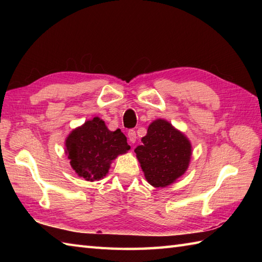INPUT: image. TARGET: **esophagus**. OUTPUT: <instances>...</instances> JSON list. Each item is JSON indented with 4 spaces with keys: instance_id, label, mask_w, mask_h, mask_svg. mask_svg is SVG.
I'll return each mask as SVG.
<instances>
[{
    "instance_id": "obj_1",
    "label": "esophagus",
    "mask_w": 262,
    "mask_h": 262,
    "mask_svg": "<svg viewBox=\"0 0 262 262\" xmlns=\"http://www.w3.org/2000/svg\"><path fill=\"white\" fill-rule=\"evenodd\" d=\"M127 135H128V140H129V142H130V143L134 144V143L136 142V140H137V136H136V132H135V130H133V129L128 130Z\"/></svg>"
}]
</instances>
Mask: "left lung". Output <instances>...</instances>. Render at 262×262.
<instances>
[{
	"label": "left lung",
	"mask_w": 262,
	"mask_h": 262,
	"mask_svg": "<svg viewBox=\"0 0 262 262\" xmlns=\"http://www.w3.org/2000/svg\"><path fill=\"white\" fill-rule=\"evenodd\" d=\"M142 143L135 153L147 182L153 187L169 186L185 173L191 157L190 142L170 122L154 120Z\"/></svg>",
	"instance_id": "obj_1"
}]
</instances>
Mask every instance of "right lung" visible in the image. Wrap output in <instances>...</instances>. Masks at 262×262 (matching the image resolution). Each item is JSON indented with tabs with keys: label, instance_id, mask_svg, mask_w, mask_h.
<instances>
[{
	"label": "right lung",
	"instance_id": "add662e5",
	"mask_svg": "<svg viewBox=\"0 0 262 262\" xmlns=\"http://www.w3.org/2000/svg\"><path fill=\"white\" fill-rule=\"evenodd\" d=\"M65 145L72 168L88 181L103 178L108 173L111 161L130 148L120 129L109 130L98 117L72 132Z\"/></svg>",
	"mask_w": 262,
	"mask_h": 262
}]
</instances>
